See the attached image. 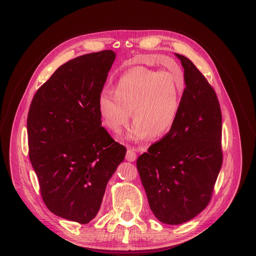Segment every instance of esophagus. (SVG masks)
Masks as SVG:
<instances>
[{"label": "esophagus", "instance_id": "obj_1", "mask_svg": "<svg viewBox=\"0 0 256 256\" xmlns=\"http://www.w3.org/2000/svg\"><path fill=\"white\" fill-rule=\"evenodd\" d=\"M126 160H128V162H134V160L137 158V154H136L135 150H134V148H128V152H126Z\"/></svg>", "mask_w": 256, "mask_h": 256}]
</instances>
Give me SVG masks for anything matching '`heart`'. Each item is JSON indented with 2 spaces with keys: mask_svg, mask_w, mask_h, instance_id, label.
Listing matches in <instances>:
<instances>
[{
  "mask_svg": "<svg viewBox=\"0 0 256 256\" xmlns=\"http://www.w3.org/2000/svg\"><path fill=\"white\" fill-rule=\"evenodd\" d=\"M184 91L180 74L136 67L118 78L113 87L114 96L106 90L100 94L98 109L104 126L115 134L128 124L132 111L136 121L130 137H160L176 124Z\"/></svg>",
  "mask_w": 256,
  "mask_h": 256,
  "instance_id": "obj_1",
  "label": "heart"
}]
</instances>
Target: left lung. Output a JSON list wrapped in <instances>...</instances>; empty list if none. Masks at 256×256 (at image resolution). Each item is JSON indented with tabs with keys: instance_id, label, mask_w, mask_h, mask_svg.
I'll list each match as a JSON object with an SVG mask.
<instances>
[{
	"instance_id": "obj_1",
	"label": "left lung",
	"mask_w": 256,
	"mask_h": 256,
	"mask_svg": "<svg viewBox=\"0 0 256 256\" xmlns=\"http://www.w3.org/2000/svg\"><path fill=\"white\" fill-rule=\"evenodd\" d=\"M176 57L186 83L178 116L136 163L150 210L170 225L189 221L208 206L223 160L217 94L190 59Z\"/></svg>"
}]
</instances>
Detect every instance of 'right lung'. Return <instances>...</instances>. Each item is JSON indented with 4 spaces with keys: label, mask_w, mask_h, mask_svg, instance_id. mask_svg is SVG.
I'll return each instance as SVG.
<instances>
[{
    "label": "right lung",
    "mask_w": 256,
    "mask_h": 256,
    "mask_svg": "<svg viewBox=\"0 0 256 256\" xmlns=\"http://www.w3.org/2000/svg\"><path fill=\"white\" fill-rule=\"evenodd\" d=\"M115 56L102 50L61 65L36 91L26 120L29 156L44 204L80 224L96 218L126 152L102 126L98 109Z\"/></svg>",
    "instance_id": "add662e5"
}]
</instances>
